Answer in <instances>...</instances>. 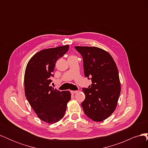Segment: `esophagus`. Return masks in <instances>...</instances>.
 Wrapping results in <instances>:
<instances>
[{"mask_svg": "<svg viewBox=\"0 0 148 148\" xmlns=\"http://www.w3.org/2000/svg\"><path fill=\"white\" fill-rule=\"evenodd\" d=\"M70 92L71 94H72V95H74V94L77 93L78 92V91H70Z\"/></svg>", "mask_w": 148, "mask_h": 148, "instance_id": "esophagus-1", "label": "esophagus"}]
</instances>
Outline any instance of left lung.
Listing matches in <instances>:
<instances>
[{"label":"left lung","mask_w":148,"mask_h":148,"mask_svg":"<svg viewBox=\"0 0 148 148\" xmlns=\"http://www.w3.org/2000/svg\"><path fill=\"white\" fill-rule=\"evenodd\" d=\"M83 59L84 75L91 77V86L83 88L84 112L95 122H102L117 106L121 87L119 71L112 57L97 47L75 46Z\"/></svg>","instance_id":"obj_1"}]
</instances>
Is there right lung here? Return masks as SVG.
Wrapping results in <instances>:
<instances>
[{"instance_id": "right-lung-1", "label": "right lung", "mask_w": 148, "mask_h": 148, "mask_svg": "<svg viewBox=\"0 0 148 148\" xmlns=\"http://www.w3.org/2000/svg\"><path fill=\"white\" fill-rule=\"evenodd\" d=\"M69 46L44 49L31 58L26 65L25 93L34 112L43 122L54 123L64 117L69 91H60L49 86L57 60L68 51Z\"/></svg>"}]
</instances>
